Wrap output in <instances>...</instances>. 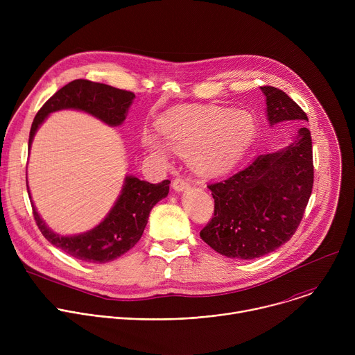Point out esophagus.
<instances>
[{
	"instance_id": "obj_1",
	"label": "esophagus",
	"mask_w": 355,
	"mask_h": 355,
	"mask_svg": "<svg viewBox=\"0 0 355 355\" xmlns=\"http://www.w3.org/2000/svg\"><path fill=\"white\" fill-rule=\"evenodd\" d=\"M188 188H189V184H188L185 180H182V178H175V180L173 181V189L177 191V192L187 191Z\"/></svg>"
}]
</instances>
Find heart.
I'll use <instances>...</instances> for the list:
<instances>
[{
  "mask_svg": "<svg viewBox=\"0 0 355 355\" xmlns=\"http://www.w3.org/2000/svg\"><path fill=\"white\" fill-rule=\"evenodd\" d=\"M156 128L166 143L161 135L146 130L141 135L143 148L162 160L170 157V148L185 155L191 170L204 177L232 170L256 135V122L250 114L214 107L173 108Z\"/></svg>",
  "mask_w": 355,
  "mask_h": 355,
  "instance_id": "1",
  "label": "heart"
}]
</instances>
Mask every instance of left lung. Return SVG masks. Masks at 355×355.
I'll use <instances>...</instances> for the list:
<instances>
[{"label": "left lung", "mask_w": 355, "mask_h": 355, "mask_svg": "<svg viewBox=\"0 0 355 355\" xmlns=\"http://www.w3.org/2000/svg\"><path fill=\"white\" fill-rule=\"evenodd\" d=\"M270 126L297 123L293 141L260 155L230 178L208 185L215 215L200 239L229 259L252 260L275 251L296 232L313 188V156L306 114L284 91L260 87Z\"/></svg>", "instance_id": "left-lung-1"}]
</instances>
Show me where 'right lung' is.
I'll return each mask as SVG.
<instances>
[{
    "instance_id": "obj_1",
    "label": "right lung",
    "mask_w": 355,
    "mask_h": 355,
    "mask_svg": "<svg viewBox=\"0 0 355 355\" xmlns=\"http://www.w3.org/2000/svg\"><path fill=\"white\" fill-rule=\"evenodd\" d=\"M133 99L135 94L130 91L88 80H74L50 96L36 114L29 133V148L39 126L52 112L62 110L83 111L108 126H119L126 119ZM168 180L150 184L133 175H126L115 205L104 220L88 232L71 236H63L50 229L37 214L29 191L28 193L36 225L47 241L77 260L104 264L125 254L140 240L150 211L168 195Z\"/></svg>"
}]
</instances>
